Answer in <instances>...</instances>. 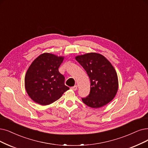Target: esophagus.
<instances>
[{
	"label": "esophagus",
	"mask_w": 148,
	"mask_h": 148,
	"mask_svg": "<svg viewBox=\"0 0 148 148\" xmlns=\"http://www.w3.org/2000/svg\"><path fill=\"white\" fill-rule=\"evenodd\" d=\"M77 88H78L77 86H73V87H71V89L73 90H74V91H75V90H77Z\"/></svg>",
	"instance_id": "1"
}]
</instances>
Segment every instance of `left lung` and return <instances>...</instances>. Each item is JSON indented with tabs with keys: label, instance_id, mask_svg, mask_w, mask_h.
I'll return each mask as SVG.
<instances>
[{
	"label": "left lung",
	"instance_id": "obj_1",
	"mask_svg": "<svg viewBox=\"0 0 148 148\" xmlns=\"http://www.w3.org/2000/svg\"><path fill=\"white\" fill-rule=\"evenodd\" d=\"M75 59L90 80V93L82 98L83 103L92 108H99L110 102L119 88L117 74L111 63L96 53L77 56Z\"/></svg>",
	"mask_w": 148,
	"mask_h": 148
}]
</instances>
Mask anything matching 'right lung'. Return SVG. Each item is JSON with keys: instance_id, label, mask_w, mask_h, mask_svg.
Segmentation results:
<instances>
[{"instance_id": "right-lung-1", "label": "right lung", "mask_w": 148, "mask_h": 148, "mask_svg": "<svg viewBox=\"0 0 148 148\" xmlns=\"http://www.w3.org/2000/svg\"><path fill=\"white\" fill-rule=\"evenodd\" d=\"M64 57L45 53L29 67L25 77L26 91L34 102L48 105L60 98L69 89L64 84L65 78L58 70Z\"/></svg>"}]
</instances>
